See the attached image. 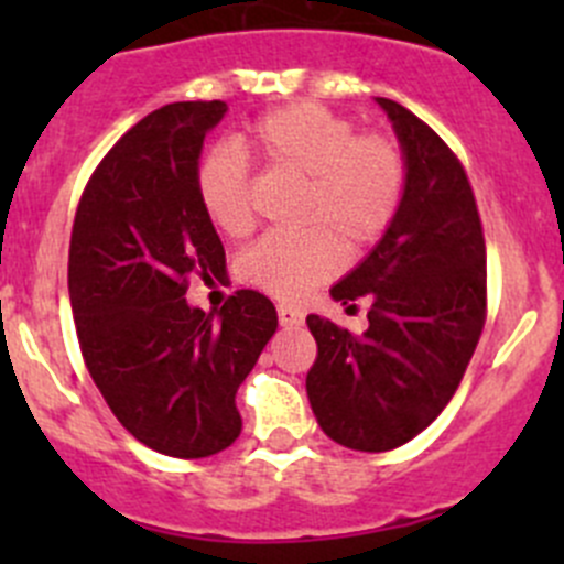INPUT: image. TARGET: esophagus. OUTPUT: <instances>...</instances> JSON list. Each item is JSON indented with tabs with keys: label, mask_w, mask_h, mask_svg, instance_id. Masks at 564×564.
<instances>
[{
	"label": "esophagus",
	"mask_w": 564,
	"mask_h": 564,
	"mask_svg": "<svg viewBox=\"0 0 564 564\" xmlns=\"http://www.w3.org/2000/svg\"><path fill=\"white\" fill-rule=\"evenodd\" d=\"M278 322H281V327H303L305 314L300 308H292V305L281 303L278 305Z\"/></svg>",
	"instance_id": "esophagus-1"
}]
</instances>
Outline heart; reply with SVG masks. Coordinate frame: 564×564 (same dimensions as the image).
<instances>
[{
  "instance_id": "b5f03b06",
  "label": "heart",
  "mask_w": 564,
  "mask_h": 564,
  "mask_svg": "<svg viewBox=\"0 0 564 564\" xmlns=\"http://www.w3.org/2000/svg\"><path fill=\"white\" fill-rule=\"evenodd\" d=\"M250 155L270 172L297 176V231H270L237 259V275L281 300H300L335 275L349 253L373 248L401 213L406 155L379 130H360L318 104L272 108L246 128ZM193 191L218 231L250 229V172L231 147H209L193 172Z\"/></svg>"
}]
</instances>
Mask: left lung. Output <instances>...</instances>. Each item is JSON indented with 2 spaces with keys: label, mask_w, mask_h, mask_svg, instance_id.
Masks as SVG:
<instances>
[{
  "label": "left lung",
  "mask_w": 564,
  "mask_h": 564,
  "mask_svg": "<svg viewBox=\"0 0 564 564\" xmlns=\"http://www.w3.org/2000/svg\"><path fill=\"white\" fill-rule=\"evenodd\" d=\"M406 155V196L379 246L329 289L368 297L362 335L311 314L305 377L324 434L362 453L406 445L456 395L486 324V240L458 155L409 108L377 98ZM355 308V305H349Z\"/></svg>",
  "instance_id": "obj_1"
}]
</instances>
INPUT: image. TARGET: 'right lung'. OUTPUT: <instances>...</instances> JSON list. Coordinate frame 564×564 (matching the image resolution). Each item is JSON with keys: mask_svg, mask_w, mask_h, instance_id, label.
Instances as JSON below:
<instances>
[{"mask_svg": "<svg viewBox=\"0 0 564 564\" xmlns=\"http://www.w3.org/2000/svg\"><path fill=\"white\" fill-rule=\"evenodd\" d=\"M224 100L169 104L98 163L70 235L73 318L89 377L113 417L152 451L207 458L240 436L237 390L278 327L275 305L240 289L215 314L185 300L226 270L193 191L204 135Z\"/></svg>", "mask_w": 564, "mask_h": 564, "instance_id": "right-lung-1", "label": "right lung"}]
</instances>
